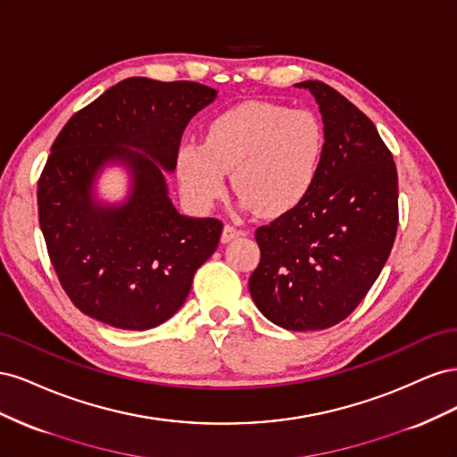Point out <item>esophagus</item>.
I'll use <instances>...</instances> for the list:
<instances>
[{"label":"esophagus","mask_w":457,"mask_h":457,"mask_svg":"<svg viewBox=\"0 0 457 457\" xmlns=\"http://www.w3.org/2000/svg\"><path fill=\"white\" fill-rule=\"evenodd\" d=\"M244 234H245L244 230H240V228L234 227V225L227 223L225 228H223V234H220V240H223V242H230V240H234V238L244 237Z\"/></svg>","instance_id":"1"}]
</instances>
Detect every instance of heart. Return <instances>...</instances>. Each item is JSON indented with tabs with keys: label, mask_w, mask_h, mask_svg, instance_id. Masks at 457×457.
<instances>
[{
	"label": "heart",
	"mask_w": 457,
	"mask_h": 457,
	"mask_svg": "<svg viewBox=\"0 0 457 457\" xmlns=\"http://www.w3.org/2000/svg\"><path fill=\"white\" fill-rule=\"evenodd\" d=\"M324 152V126L311 110L250 101L215 116L204 145L181 146L177 175L192 204L212 207L225 195V173L232 171L244 207L280 215L309 196Z\"/></svg>",
	"instance_id": "1"
}]
</instances>
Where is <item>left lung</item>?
Returning a JSON list of instances; mask_svg holds the SVG:
<instances>
[{
    "label": "left lung",
    "mask_w": 457,
    "mask_h": 457,
    "mask_svg": "<svg viewBox=\"0 0 457 457\" xmlns=\"http://www.w3.org/2000/svg\"><path fill=\"white\" fill-rule=\"evenodd\" d=\"M326 152L309 196L255 230L261 261L250 294L262 316L292 331L326 329L361 303L389 259L398 227V175L371 120L322 81Z\"/></svg>",
    "instance_id": "left-lung-1"
}]
</instances>
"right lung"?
<instances>
[{
  "label": "right lung",
  "mask_w": 457,
  "mask_h": 457,
  "mask_svg": "<svg viewBox=\"0 0 457 457\" xmlns=\"http://www.w3.org/2000/svg\"><path fill=\"white\" fill-rule=\"evenodd\" d=\"M215 95L196 81L128 78L78 110L54 139L37 181L39 227L66 295L95 320L160 326L215 252L223 223L179 213L162 173L175 170L187 123ZM108 161L132 171L121 206L92 200L94 175Z\"/></svg>",
  "instance_id": "add662e5"
}]
</instances>
